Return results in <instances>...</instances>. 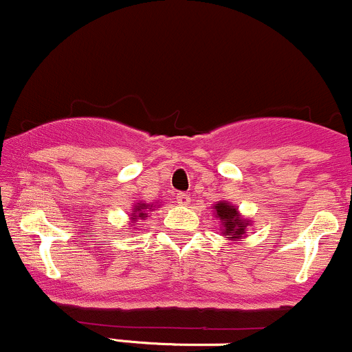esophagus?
<instances>
[{
    "label": "esophagus",
    "mask_w": 352,
    "mask_h": 352,
    "mask_svg": "<svg viewBox=\"0 0 352 352\" xmlns=\"http://www.w3.org/2000/svg\"><path fill=\"white\" fill-rule=\"evenodd\" d=\"M190 195H188V192H177V196H176V203L177 205H183V206H186V205H190Z\"/></svg>",
    "instance_id": "esophagus-1"
}]
</instances>
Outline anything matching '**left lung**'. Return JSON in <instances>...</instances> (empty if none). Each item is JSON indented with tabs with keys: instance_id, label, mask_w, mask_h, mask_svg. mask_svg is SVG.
Wrapping results in <instances>:
<instances>
[{
	"instance_id": "1",
	"label": "left lung",
	"mask_w": 352,
	"mask_h": 352,
	"mask_svg": "<svg viewBox=\"0 0 352 352\" xmlns=\"http://www.w3.org/2000/svg\"><path fill=\"white\" fill-rule=\"evenodd\" d=\"M214 210H217L218 218L221 220L223 225V236L226 238H240L245 233V228H247L248 221L247 220H241L240 214H238L236 208H233L228 203L220 201L218 205H214Z\"/></svg>"
}]
</instances>
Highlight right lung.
Returning a JSON list of instances; mask_svg holds the SVG:
<instances>
[{
  "mask_svg": "<svg viewBox=\"0 0 352 352\" xmlns=\"http://www.w3.org/2000/svg\"><path fill=\"white\" fill-rule=\"evenodd\" d=\"M135 211H138V217H141V218H146V214L147 213H144V211H147V205H144V203H142V205H138L135 206Z\"/></svg>",
  "mask_w": 352,
  "mask_h": 352,
  "instance_id": "right-lung-1",
  "label": "right lung"
}]
</instances>
